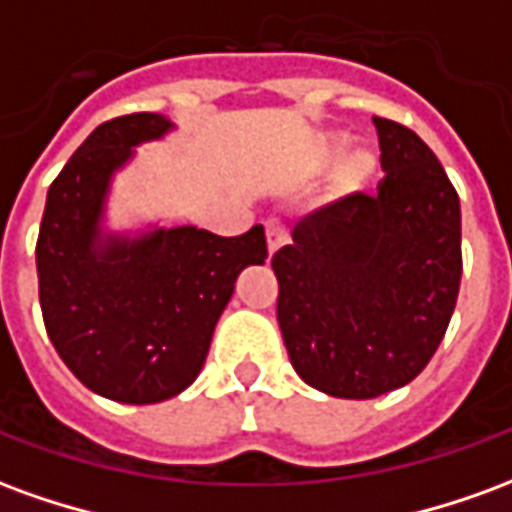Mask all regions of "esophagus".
Segmentation results:
<instances>
[{
    "mask_svg": "<svg viewBox=\"0 0 512 512\" xmlns=\"http://www.w3.org/2000/svg\"><path fill=\"white\" fill-rule=\"evenodd\" d=\"M266 238H268V252L274 255L279 246L288 244V224L279 216H268L266 219Z\"/></svg>",
    "mask_w": 512,
    "mask_h": 512,
    "instance_id": "34e87169",
    "label": "esophagus"
}]
</instances>
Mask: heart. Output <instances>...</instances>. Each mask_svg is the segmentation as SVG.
Here are the masks:
<instances>
[{"label": "heart", "instance_id": "b5f03b06", "mask_svg": "<svg viewBox=\"0 0 512 512\" xmlns=\"http://www.w3.org/2000/svg\"><path fill=\"white\" fill-rule=\"evenodd\" d=\"M343 136H329L321 147V156L323 158H332L334 153H340V147H343ZM373 172H376V156L365 150V147H356V150H348L340 161H337V167H334V189L340 191V194H354L365 186L367 180L373 178Z\"/></svg>", "mask_w": 512, "mask_h": 512}]
</instances>
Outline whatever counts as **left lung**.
Wrapping results in <instances>:
<instances>
[{
	"label": "left lung",
	"mask_w": 512,
	"mask_h": 512,
	"mask_svg": "<svg viewBox=\"0 0 512 512\" xmlns=\"http://www.w3.org/2000/svg\"><path fill=\"white\" fill-rule=\"evenodd\" d=\"M386 175L307 213L271 257L290 365L332 397L367 400L425 370L461 288V202L411 128L373 117Z\"/></svg>",
	"instance_id": "8db88e82"
}]
</instances>
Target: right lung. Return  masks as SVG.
<instances>
[{
	"instance_id": "obj_1",
	"label": "right lung",
	"mask_w": 512,
	"mask_h": 512,
	"mask_svg": "<svg viewBox=\"0 0 512 512\" xmlns=\"http://www.w3.org/2000/svg\"><path fill=\"white\" fill-rule=\"evenodd\" d=\"M169 128L153 112L95 128L49 186L35 246L40 310L60 359L95 395L134 406L180 395L200 376L235 279L268 257L263 224L235 238L101 230L112 175Z\"/></svg>"
}]
</instances>
